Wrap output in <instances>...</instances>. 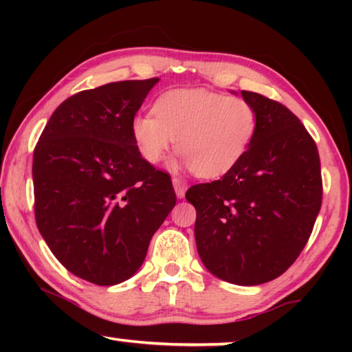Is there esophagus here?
Returning a JSON list of instances; mask_svg holds the SVG:
<instances>
[{"instance_id":"1","label":"esophagus","mask_w":352,"mask_h":352,"mask_svg":"<svg viewBox=\"0 0 352 352\" xmlns=\"http://www.w3.org/2000/svg\"><path fill=\"white\" fill-rule=\"evenodd\" d=\"M172 183H174V189H175L177 197H178V199H183L184 194H186V189H188L186 183L182 182L180 178H174V180H172Z\"/></svg>"}]
</instances>
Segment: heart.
Listing matches in <instances>:
<instances>
[{
	"instance_id": "heart-1",
	"label": "heart",
	"mask_w": 352,
	"mask_h": 352,
	"mask_svg": "<svg viewBox=\"0 0 352 352\" xmlns=\"http://www.w3.org/2000/svg\"><path fill=\"white\" fill-rule=\"evenodd\" d=\"M153 115L133 119L141 157L160 163L172 147L201 178H219L245 157L258 132V113L248 100L200 90H172L160 96Z\"/></svg>"
}]
</instances>
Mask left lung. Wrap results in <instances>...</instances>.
I'll use <instances>...</instances> for the list:
<instances>
[{"label":"left lung","mask_w":352,"mask_h":352,"mask_svg":"<svg viewBox=\"0 0 352 352\" xmlns=\"http://www.w3.org/2000/svg\"><path fill=\"white\" fill-rule=\"evenodd\" d=\"M258 113V132L234 169L190 186L195 243L214 276L258 285L281 276L309 241L321 208L318 148L287 107L242 91Z\"/></svg>","instance_id":"obj_1"}]
</instances>
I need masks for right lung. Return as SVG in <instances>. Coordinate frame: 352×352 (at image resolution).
Here are the masks:
<instances>
[{"instance_id": "obj_1", "label": "right lung", "mask_w": 352, "mask_h": 352, "mask_svg": "<svg viewBox=\"0 0 352 352\" xmlns=\"http://www.w3.org/2000/svg\"><path fill=\"white\" fill-rule=\"evenodd\" d=\"M160 79L85 90L57 107L34 151L40 234L73 275L98 285L133 276L175 206L170 175L136 147V111Z\"/></svg>"}]
</instances>
